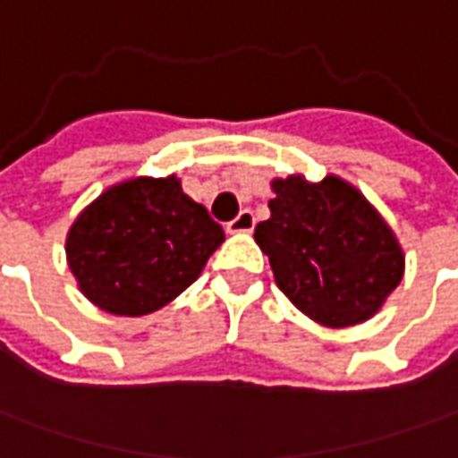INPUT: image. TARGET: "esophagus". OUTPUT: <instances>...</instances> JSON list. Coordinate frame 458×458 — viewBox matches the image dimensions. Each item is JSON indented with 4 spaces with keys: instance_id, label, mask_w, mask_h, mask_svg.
Here are the masks:
<instances>
[{
    "instance_id": "obj_1",
    "label": "esophagus",
    "mask_w": 458,
    "mask_h": 458,
    "mask_svg": "<svg viewBox=\"0 0 458 458\" xmlns=\"http://www.w3.org/2000/svg\"><path fill=\"white\" fill-rule=\"evenodd\" d=\"M256 225V217L250 210H243V213L238 215L235 220H230L228 223V233H250Z\"/></svg>"
}]
</instances>
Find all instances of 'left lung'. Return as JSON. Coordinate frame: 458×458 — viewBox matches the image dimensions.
<instances>
[{"label":"left lung","instance_id":"left-lung-1","mask_svg":"<svg viewBox=\"0 0 458 458\" xmlns=\"http://www.w3.org/2000/svg\"><path fill=\"white\" fill-rule=\"evenodd\" d=\"M271 217L256 243L271 260L278 289L309 319L342 329L368 322L405 271L398 235L355 184L337 174L271 180Z\"/></svg>","mask_w":458,"mask_h":458}]
</instances>
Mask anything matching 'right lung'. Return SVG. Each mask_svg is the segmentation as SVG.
<instances>
[{"instance_id":"obj_1","label":"right lung","mask_w":458,"mask_h":458,"mask_svg":"<svg viewBox=\"0 0 458 458\" xmlns=\"http://www.w3.org/2000/svg\"><path fill=\"white\" fill-rule=\"evenodd\" d=\"M225 241L210 213L182 192L177 174L106 187L72 220L68 268L90 304L119 317L166 307Z\"/></svg>"}]
</instances>
